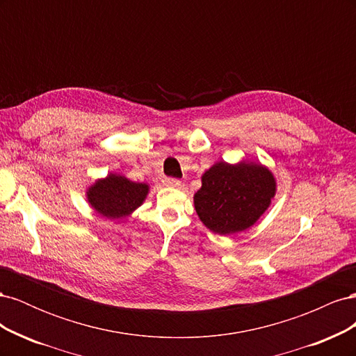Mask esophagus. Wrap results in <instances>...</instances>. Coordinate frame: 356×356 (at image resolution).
Masks as SVG:
<instances>
[{
  "instance_id": "1",
  "label": "esophagus",
  "mask_w": 356,
  "mask_h": 356,
  "mask_svg": "<svg viewBox=\"0 0 356 356\" xmlns=\"http://www.w3.org/2000/svg\"><path fill=\"white\" fill-rule=\"evenodd\" d=\"M163 182H165V186H168V187H175V188L181 187V181L177 179V178H165Z\"/></svg>"
}]
</instances>
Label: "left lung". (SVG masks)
Masks as SVG:
<instances>
[{"mask_svg": "<svg viewBox=\"0 0 356 356\" xmlns=\"http://www.w3.org/2000/svg\"><path fill=\"white\" fill-rule=\"evenodd\" d=\"M275 193L276 179L266 166L218 161L202 175L195 208L211 232L233 234L254 225L270 207Z\"/></svg>", "mask_w": 356, "mask_h": 356, "instance_id": "8db88e82", "label": "left lung"}]
</instances>
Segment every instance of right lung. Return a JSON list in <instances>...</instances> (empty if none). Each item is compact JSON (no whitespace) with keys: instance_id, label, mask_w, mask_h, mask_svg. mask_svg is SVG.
<instances>
[{"instance_id":"obj_1","label":"right lung","mask_w":356,"mask_h":356,"mask_svg":"<svg viewBox=\"0 0 356 356\" xmlns=\"http://www.w3.org/2000/svg\"><path fill=\"white\" fill-rule=\"evenodd\" d=\"M149 187L144 182H134L126 177L110 174L98 179L86 191L90 207L99 215L118 220L139 208L148 195Z\"/></svg>"}]
</instances>
